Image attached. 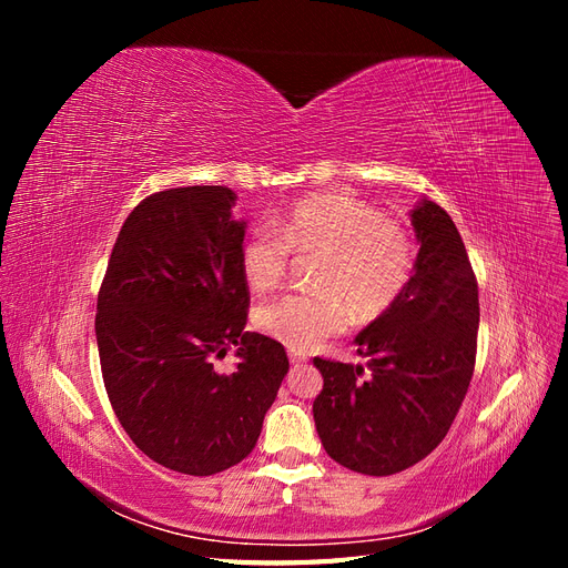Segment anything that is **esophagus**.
I'll return each mask as SVG.
<instances>
[{"instance_id": "1", "label": "esophagus", "mask_w": 568, "mask_h": 568, "mask_svg": "<svg viewBox=\"0 0 568 568\" xmlns=\"http://www.w3.org/2000/svg\"><path fill=\"white\" fill-rule=\"evenodd\" d=\"M288 359L294 365H303V363H307V355L301 353V351H288Z\"/></svg>"}]
</instances>
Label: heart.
Masks as SVG:
<instances>
[{
	"label": "heart",
	"mask_w": 568,
	"mask_h": 568,
	"mask_svg": "<svg viewBox=\"0 0 568 568\" xmlns=\"http://www.w3.org/2000/svg\"><path fill=\"white\" fill-rule=\"evenodd\" d=\"M270 225L255 227L239 253L253 294L277 288L288 255H317L315 294H291L257 307L255 326L294 351L336 334L351 313L357 324L384 317L400 301L417 261V244L395 220L346 192L296 199Z\"/></svg>",
	"instance_id": "b5f03b06"
}]
</instances>
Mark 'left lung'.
Instances as JSON below:
<instances>
[{"mask_svg":"<svg viewBox=\"0 0 568 568\" xmlns=\"http://www.w3.org/2000/svg\"><path fill=\"white\" fill-rule=\"evenodd\" d=\"M419 253L400 301L355 336L367 365L315 357L324 386L313 415L326 455L390 476L432 453L467 395L478 332V284L450 215L422 199Z\"/></svg>","mask_w":568,"mask_h":568,"instance_id":"8db88e82","label":"left lung"}]
</instances>
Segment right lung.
Segmentation results:
<instances>
[{
    "mask_svg": "<svg viewBox=\"0 0 568 568\" xmlns=\"http://www.w3.org/2000/svg\"><path fill=\"white\" fill-rule=\"evenodd\" d=\"M230 186L146 196L120 230L97 301L101 376L118 422L153 462L211 476L242 462L288 372L280 341L244 332L246 222ZM237 346L230 375L214 359Z\"/></svg>",
    "mask_w": 568,
    "mask_h": 568,
    "instance_id": "add662e5",
    "label": "right lung"
}]
</instances>
